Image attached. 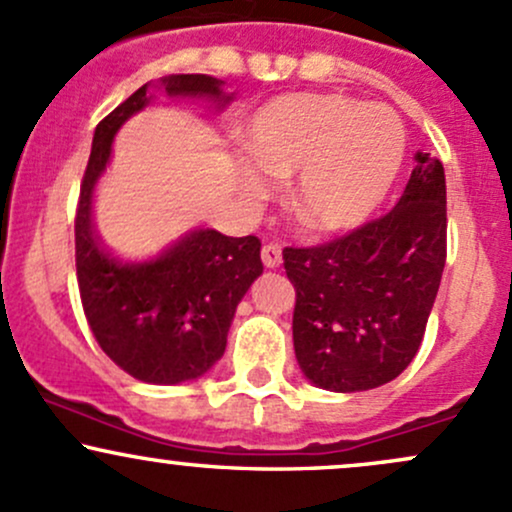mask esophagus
I'll use <instances>...</instances> for the list:
<instances>
[{"label":"esophagus","mask_w":512,"mask_h":512,"mask_svg":"<svg viewBox=\"0 0 512 512\" xmlns=\"http://www.w3.org/2000/svg\"><path fill=\"white\" fill-rule=\"evenodd\" d=\"M262 262H265V267L269 269L282 265V247L277 243H267L262 247Z\"/></svg>","instance_id":"1"}]
</instances>
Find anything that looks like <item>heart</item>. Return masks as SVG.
I'll use <instances>...</instances> for the list:
<instances>
[{
  "instance_id": "b5f03b06",
  "label": "heart",
  "mask_w": 512,
  "mask_h": 512,
  "mask_svg": "<svg viewBox=\"0 0 512 512\" xmlns=\"http://www.w3.org/2000/svg\"><path fill=\"white\" fill-rule=\"evenodd\" d=\"M240 189L265 199L273 179L296 174V216L320 233L362 226L391 192L406 155V131L391 109L342 94H284L243 126Z\"/></svg>"
}]
</instances>
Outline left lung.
<instances>
[{"label": "left lung", "mask_w": 512, "mask_h": 512, "mask_svg": "<svg viewBox=\"0 0 512 512\" xmlns=\"http://www.w3.org/2000/svg\"><path fill=\"white\" fill-rule=\"evenodd\" d=\"M415 160L389 213L330 243L284 247L296 359L320 389L389 384L423 342L447 260V187L437 157Z\"/></svg>", "instance_id": "8db88e82"}]
</instances>
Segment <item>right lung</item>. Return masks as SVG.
<instances>
[{
    "label": "right lung",
    "instance_id": "right-lung-1",
    "mask_svg": "<svg viewBox=\"0 0 512 512\" xmlns=\"http://www.w3.org/2000/svg\"><path fill=\"white\" fill-rule=\"evenodd\" d=\"M162 84L170 97L230 101L209 75H170ZM148 101L143 84L94 131L75 213L77 286L94 340L116 367L145 384H179L221 359L235 308L262 274L260 240L199 228L150 257H121L101 243L92 223L94 184L114 133Z\"/></svg>",
    "mask_w": 512,
    "mask_h": 512
}]
</instances>
